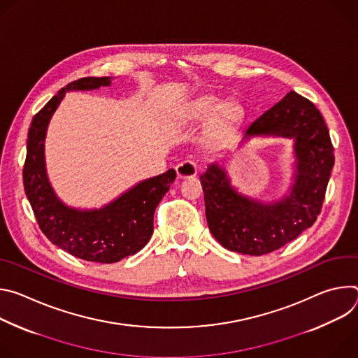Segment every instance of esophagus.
I'll return each mask as SVG.
<instances>
[{
    "label": "esophagus",
    "mask_w": 358,
    "mask_h": 358,
    "mask_svg": "<svg viewBox=\"0 0 358 358\" xmlns=\"http://www.w3.org/2000/svg\"><path fill=\"white\" fill-rule=\"evenodd\" d=\"M176 171H177V177L181 180L192 178L196 176V166L191 162H182V163L177 164Z\"/></svg>",
    "instance_id": "obj_1"
}]
</instances>
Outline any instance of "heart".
<instances>
[{
    "label": "heart",
    "mask_w": 358,
    "mask_h": 358,
    "mask_svg": "<svg viewBox=\"0 0 358 358\" xmlns=\"http://www.w3.org/2000/svg\"><path fill=\"white\" fill-rule=\"evenodd\" d=\"M208 117L206 136L211 141H220L239 126L243 119V109L235 99L221 101L215 94H203L194 100L185 112L188 122H201Z\"/></svg>",
    "instance_id": "obj_1"
}]
</instances>
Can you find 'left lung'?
Returning a JSON list of instances; mask_svg holds the SVG:
<instances>
[{"mask_svg": "<svg viewBox=\"0 0 358 358\" xmlns=\"http://www.w3.org/2000/svg\"><path fill=\"white\" fill-rule=\"evenodd\" d=\"M259 134L294 138L296 174L289 195L273 203L242 196L218 164L208 166L199 177L214 238L229 250L253 257L282 248L316 222L334 166V148L322 113L293 90L255 120L245 137Z\"/></svg>", "mask_w": 358, "mask_h": 358, "instance_id": "8db88e82", "label": "left lung"}]
</instances>
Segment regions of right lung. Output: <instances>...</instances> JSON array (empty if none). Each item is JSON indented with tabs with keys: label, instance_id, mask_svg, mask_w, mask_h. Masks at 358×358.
<instances>
[{
	"label": "right lung",
	"instance_id": "add662e5",
	"mask_svg": "<svg viewBox=\"0 0 358 358\" xmlns=\"http://www.w3.org/2000/svg\"><path fill=\"white\" fill-rule=\"evenodd\" d=\"M109 85L110 78H82L68 83L50 99L31 122L22 170L24 189L43 235L73 257L99 264L119 262L147 245L152 234L155 211L176 180V171L171 169L93 211L69 208L57 198L45 171L43 140L48 123L65 92Z\"/></svg>",
	"mask_w": 358,
	"mask_h": 358
}]
</instances>
